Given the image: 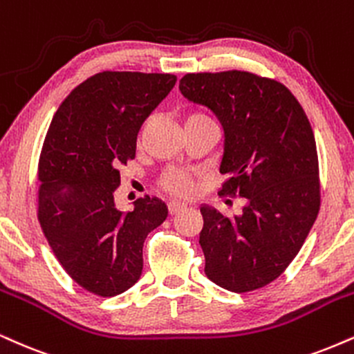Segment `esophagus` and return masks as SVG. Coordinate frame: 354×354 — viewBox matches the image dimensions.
I'll return each mask as SVG.
<instances>
[{"label": "esophagus", "mask_w": 354, "mask_h": 354, "mask_svg": "<svg viewBox=\"0 0 354 354\" xmlns=\"http://www.w3.org/2000/svg\"><path fill=\"white\" fill-rule=\"evenodd\" d=\"M186 207V204H183V203H180V201H169L168 203V211H169V214H176V212H180V211H183Z\"/></svg>", "instance_id": "obj_1"}]
</instances>
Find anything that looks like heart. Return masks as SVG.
<instances>
[{"instance_id": "heart-1", "label": "heart", "mask_w": 354, "mask_h": 354, "mask_svg": "<svg viewBox=\"0 0 354 354\" xmlns=\"http://www.w3.org/2000/svg\"><path fill=\"white\" fill-rule=\"evenodd\" d=\"M199 122H212V118L207 113L199 112V110L188 113L185 118L186 125ZM160 186L165 191H168V193L176 196H188L194 189L193 178L186 171H183V169H168V171H165L163 176L160 178Z\"/></svg>"}]
</instances>
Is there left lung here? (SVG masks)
Instances as JSON below:
<instances>
[{
	"instance_id": "8db88e82",
	"label": "left lung",
	"mask_w": 354,
	"mask_h": 354,
	"mask_svg": "<svg viewBox=\"0 0 354 354\" xmlns=\"http://www.w3.org/2000/svg\"><path fill=\"white\" fill-rule=\"evenodd\" d=\"M180 91L224 129L219 194L245 199L234 218L201 207L204 272L225 290H257L290 266L320 211L312 125L283 84L252 72L186 74Z\"/></svg>"
}]
</instances>
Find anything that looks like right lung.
Masks as SVG:
<instances>
[{"mask_svg": "<svg viewBox=\"0 0 354 354\" xmlns=\"http://www.w3.org/2000/svg\"><path fill=\"white\" fill-rule=\"evenodd\" d=\"M176 84L173 74L105 71L72 91L50 122L37 178V219L62 269L99 297L138 282L143 242L168 216L158 198L115 207L120 171L135 158L136 135Z\"/></svg>", "mask_w": 354, "mask_h": 354, "instance_id": "1", "label": "right lung"}]
</instances>
